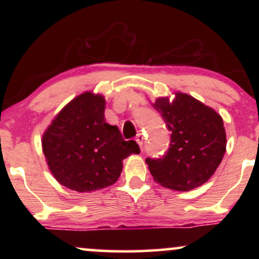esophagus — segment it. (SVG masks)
I'll return each instance as SVG.
<instances>
[{
  "label": "esophagus",
  "mask_w": 259,
  "mask_h": 259,
  "mask_svg": "<svg viewBox=\"0 0 259 259\" xmlns=\"http://www.w3.org/2000/svg\"><path fill=\"white\" fill-rule=\"evenodd\" d=\"M136 141H137V144L140 146V148L143 147V144H144V137H143V134H140V133L138 134L137 138H136Z\"/></svg>",
  "instance_id": "34e87169"
}]
</instances>
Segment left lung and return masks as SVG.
I'll return each instance as SVG.
<instances>
[{
  "mask_svg": "<svg viewBox=\"0 0 259 259\" xmlns=\"http://www.w3.org/2000/svg\"><path fill=\"white\" fill-rule=\"evenodd\" d=\"M154 109L171 132L169 147L161 158H146L154 180L172 190L189 191L206 183L225 153L223 119L213 109L187 94L157 99Z\"/></svg>",
  "mask_w": 259,
  "mask_h": 259,
  "instance_id": "obj_1",
  "label": "left lung"
}]
</instances>
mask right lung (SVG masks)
Returning <instances> with one entry per match:
<instances>
[{
	"label": "right lung",
	"mask_w": 259,
	"mask_h": 259,
	"mask_svg": "<svg viewBox=\"0 0 259 259\" xmlns=\"http://www.w3.org/2000/svg\"><path fill=\"white\" fill-rule=\"evenodd\" d=\"M105 99L91 92L74 99L59 113L42 138V148L56 180L77 192L112 185L122 160L140 148L123 140L119 128L105 122Z\"/></svg>",
	"instance_id": "1"
}]
</instances>
